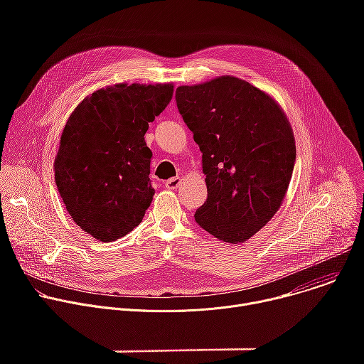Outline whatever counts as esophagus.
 Instances as JSON below:
<instances>
[{"label": "esophagus", "instance_id": "34e87169", "mask_svg": "<svg viewBox=\"0 0 364 364\" xmlns=\"http://www.w3.org/2000/svg\"><path fill=\"white\" fill-rule=\"evenodd\" d=\"M180 183H181V178H180V177H173V178H170V180L166 181V187H167L168 190H176V188L180 186Z\"/></svg>", "mask_w": 364, "mask_h": 364}]
</instances>
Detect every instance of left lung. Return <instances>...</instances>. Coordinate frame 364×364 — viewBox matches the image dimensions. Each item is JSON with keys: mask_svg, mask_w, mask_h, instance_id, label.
<instances>
[{"mask_svg": "<svg viewBox=\"0 0 364 364\" xmlns=\"http://www.w3.org/2000/svg\"><path fill=\"white\" fill-rule=\"evenodd\" d=\"M176 99L203 152L207 200L194 219L223 242L243 243L285 198L296 152L291 124L269 93L230 75L178 86Z\"/></svg>", "mask_w": 364, "mask_h": 364, "instance_id": "obj_1", "label": "left lung"}]
</instances>
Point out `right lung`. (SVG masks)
<instances>
[{
  "label": "right lung",
  "mask_w": 364,
  "mask_h": 364,
  "mask_svg": "<svg viewBox=\"0 0 364 364\" xmlns=\"http://www.w3.org/2000/svg\"><path fill=\"white\" fill-rule=\"evenodd\" d=\"M173 83H117L87 95L70 114L55 178L73 222L112 242L136 228L152 201L148 124L173 99Z\"/></svg>",
  "instance_id": "right-lung-1"
}]
</instances>
